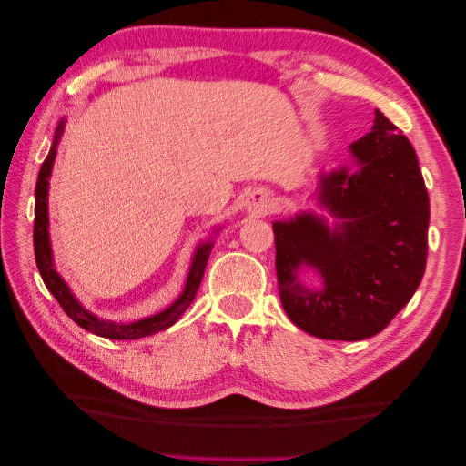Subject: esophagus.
<instances>
[{
	"instance_id": "esophagus-1",
	"label": "esophagus",
	"mask_w": 466,
	"mask_h": 466,
	"mask_svg": "<svg viewBox=\"0 0 466 466\" xmlns=\"http://www.w3.org/2000/svg\"><path fill=\"white\" fill-rule=\"evenodd\" d=\"M247 209L250 214H257V216H264L268 211H272L276 206V198L266 190H252L247 198Z\"/></svg>"
}]
</instances>
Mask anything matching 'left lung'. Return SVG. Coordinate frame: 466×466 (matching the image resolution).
<instances>
[{
  "mask_svg": "<svg viewBox=\"0 0 466 466\" xmlns=\"http://www.w3.org/2000/svg\"><path fill=\"white\" fill-rule=\"evenodd\" d=\"M350 165L319 175L315 211L274 221L279 301L324 340L379 334L412 299L428 258L430 198L408 137L375 110ZM316 284L305 285L304 272ZM309 279V278H307Z\"/></svg>",
  "mask_w": 466,
  "mask_h": 466,
  "instance_id": "left-lung-1",
  "label": "left lung"
}]
</instances>
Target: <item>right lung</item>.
Returning <instances> with one entry per match:
<instances>
[{
    "instance_id": "1",
    "label": "right lung",
    "mask_w": 466,
    "mask_h": 466,
    "mask_svg": "<svg viewBox=\"0 0 466 466\" xmlns=\"http://www.w3.org/2000/svg\"><path fill=\"white\" fill-rule=\"evenodd\" d=\"M66 128V118L58 122V128L54 134V142L50 147L48 157L45 159L40 167L38 180H36V190H35V229H33V243H35V258L38 272L42 276V281L48 288V291L54 295L56 301L62 305L66 315L77 322L81 329H86L96 336L110 338V340H137V338L151 336L155 332H161L185 315L187 309L190 307L192 299L196 298V291L202 281L206 264L209 258L211 247H214V237H209L208 241L198 243L192 255V264L185 281V289L178 295V298L168 305L163 311L155 313L151 317L139 319L134 322H116V320H106L91 313L87 307L76 298L74 291L64 281V278L58 274L54 266V252L50 243V221H48V187H50V175L56 159V151H58V142ZM216 229L214 233H218Z\"/></svg>"
}]
</instances>
